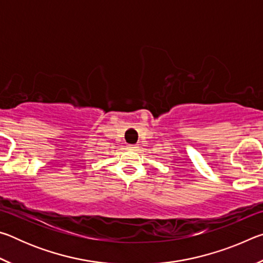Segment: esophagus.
Masks as SVG:
<instances>
[{
    "label": "esophagus",
    "instance_id": "1",
    "mask_svg": "<svg viewBox=\"0 0 263 263\" xmlns=\"http://www.w3.org/2000/svg\"><path fill=\"white\" fill-rule=\"evenodd\" d=\"M127 148L131 151H136L138 148V145H127Z\"/></svg>",
    "mask_w": 263,
    "mask_h": 263
}]
</instances>
